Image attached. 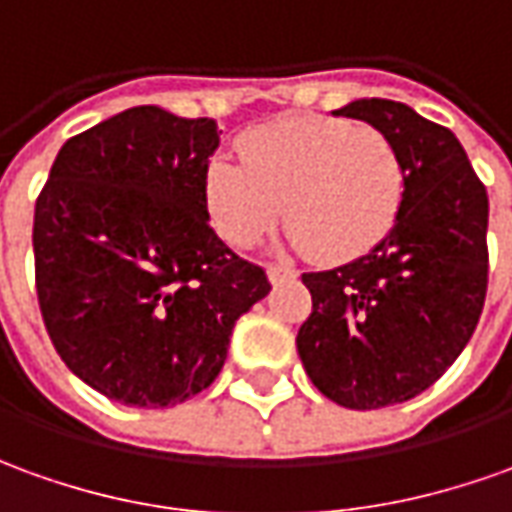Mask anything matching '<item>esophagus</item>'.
Returning <instances> with one entry per match:
<instances>
[{
    "mask_svg": "<svg viewBox=\"0 0 512 512\" xmlns=\"http://www.w3.org/2000/svg\"><path fill=\"white\" fill-rule=\"evenodd\" d=\"M266 274H269L271 285H280L285 283V280H294V277H297V271L291 269V266H269Z\"/></svg>",
    "mask_w": 512,
    "mask_h": 512,
    "instance_id": "obj_1",
    "label": "esophagus"
}]
</instances>
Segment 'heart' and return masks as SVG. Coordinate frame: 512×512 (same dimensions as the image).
<instances>
[{
  "instance_id": "1",
  "label": "heart",
  "mask_w": 512,
  "mask_h": 512,
  "mask_svg": "<svg viewBox=\"0 0 512 512\" xmlns=\"http://www.w3.org/2000/svg\"><path fill=\"white\" fill-rule=\"evenodd\" d=\"M241 159L212 156L204 201L232 246H252L285 204L297 246L316 260L347 263L387 238L403 207V165L375 128L342 117L294 114L241 139Z\"/></svg>"
}]
</instances>
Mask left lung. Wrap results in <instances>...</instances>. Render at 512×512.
Wrapping results in <instances>:
<instances>
[{
	"instance_id": "obj_1",
	"label": "left lung",
	"mask_w": 512,
	"mask_h": 512,
	"mask_svg": "<svg viewBox=\"0 0 512 512\" xmlns=\"http://www.w3.org/2000/svg\"><path fill=\"white\" fill-rule=\"evenodd\" d=\"M370 123L403 165V207L373 252L302 274L314 311L297 333L314 387L347 409H384L457 361L488 291V193L460 139L395 100L333 111Z\"/></svg>"
}]
</instances>
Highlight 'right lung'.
<instances>
[{"instance_id":"1","label":"right lung","mask_w":512,"mask_h":512,"mask_svg":"<svg viewBox=\"0 0 512 512\" xmlns=\"http://www.w3.org/2000/svg\"><path fill=\"white\" fill-rule=\"evenodd\" d=\"M218 123L134 106L66 139L36 201L41 316L83 384L139 409L215 381L235 322L271 291L210 227Z\"/></svg>"}]
</instances>
